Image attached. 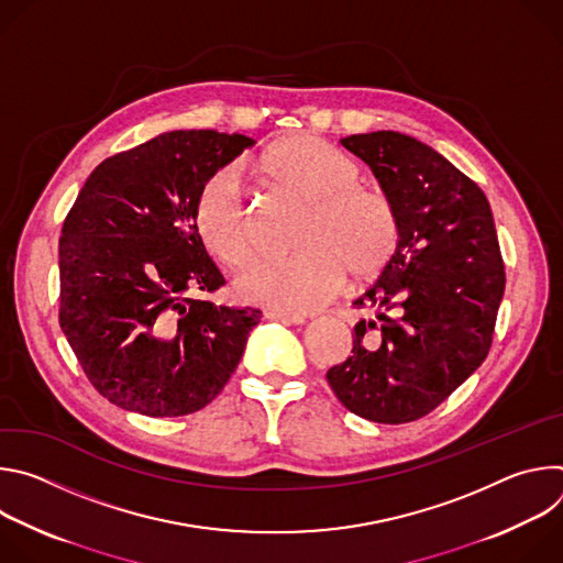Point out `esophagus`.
Returning a JSON list of instances; mask_svg holds the SVG:
<instances>
[{
	"label": "esophagus",
	"instance_id": "esophagus-1",
	"mask_svg": "<svg viewBox=\"0 0 563 563\" xmlns=\"http://www.w3.org/2000/svg\"><path fill=\"white\" fill-rule=\"evenodd\" d=\"M265 318L280 320V323H285V325H305L307 323V318L300 313H285V311H276V309L265 311Z\"/></svg>",
	"mask_w": 563,
	"mask_h": 563
}]
</instances>
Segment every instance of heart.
<instances>
[{
  "label": "heart",
  "instance_id": "1",
  "mask_svg": "<svg viewBox=\"0 0 563 563\" xmlns=\"http://www.w3.org/2000/svg\"><path fill=\"white\" fill-rule=\"evenodd\" d=\"M263 180L305 202L289 258L263 261L235 278L245 302L285 313H307L332 300L345 276L378 274L398 245V218L387 196L358 185L361 169L313 135L272 144L256 163ZM194 227L205 250L240 267L254 254L252 220L231 172L211 176L198 191Z\"/></svg>",
  "mask_w": 563,
  "mask_h": 563
}]
</instances>
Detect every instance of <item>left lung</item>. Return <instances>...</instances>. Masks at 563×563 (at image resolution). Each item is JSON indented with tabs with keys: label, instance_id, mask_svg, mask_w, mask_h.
Returning a JSON list of instances; mask_svg holds the SVG:
<instances>
[{
	"label": "left lung",
	"instance_id": "obj_1",
	"mask_svg": "<svg viewBox=\"0 0 563 563\" xmlns=\"http://www.w3.org/2000/svg\"><path fill=\"white\" fill-rule=\"evenodd\" d=\"M341 144L396 209L398 245L352 305V356L328 372L341 404L374 423L426 417L486 361L506 274L490 202L426 142L372 131Z\"/></svg>",
	"mask_w": 563,
	"mask_h": 563
}]
</instances>
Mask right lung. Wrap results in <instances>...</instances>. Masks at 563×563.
Segmentation results:
<instances>
[{
	"label": "right lung",
	"instance_id": "obj_1",
	"mask_svg": "<svg viewBox=\"0 0 563 563\" xmlns=\"http://www.w3.org/2000/svg\"><path fill=\"white\" fill-rule=\"evenodd\" d=\"M256 140L169 131L107 157L59 238V325L93 387L144 417H185L220 394L261 309L198 294L224 285L194 227L200 187Z\"/></svg>",
	"mask_w": 563,
	"mask_h": 563
}]
</instances>
